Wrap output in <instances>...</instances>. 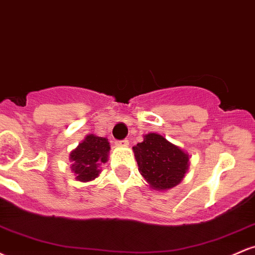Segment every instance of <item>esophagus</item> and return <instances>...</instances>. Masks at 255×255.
Instances as JSON below:
<instances>
[{"instance_id": "obj_1", "label": "esophagus", "mask_w": 255, "mask_h": 255, "mask_svg": "<svg viewBox=\"0 0 255 255\" xmlns=\"http://www.w3.org/2000/svg\"><path fill=\"white\" fill-rule=\"evenodd\" d=\"M116 144H118L119 146H127L128 144H129V140H127V139L119 140V141H116Z\"/></svg>"}]
</instances>
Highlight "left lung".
<instances>
[{"instance_id":"8db88e82","label":"left lung","mask_w":255,"mask_h":255,"mask_svg":"<svg viewBox=\"0 0 255 255\" xmlns=\"http://www.w3.org/2000/svg\"><path fill=\"white\" fill-rule=\"evenodd\" d=\"M133 151L140 174L152 189L166 191L177 186L188 170V154L160 134H146Z\"/></svg>"}]
</instances>
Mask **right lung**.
<instances>
[{"instance_id": "obj_1", "label": "right lung", "mask_w": 255, "mask_h": 255, "mask_svg": "<svg viewBox=\"0 0 255 255\" xmlns=\"http://www.w3.org/2000/svg\"><path fill=\"white\" fill-rule=\"evenodd\" d=\"M110 145L107 137L97 136L95 134L87 135L75 150L69 154L73 163L72 170L77 175V180L89 182L101 174L99 165L108 162Z\"/></svg>"}]
</instances>
